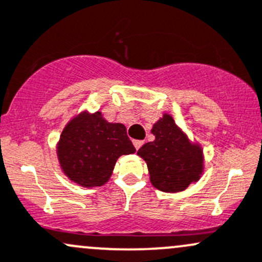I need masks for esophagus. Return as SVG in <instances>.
<instances>
[{"label":"esophagus","mask_w":262,"mask_h":262,"mask_svg":"<svg viewBox=\"0 0 262 262\" xmlns=\"http://www.w3.org/2000/svg\"><path fill=\"white\" fill-rule=\"evenodd\" d=\"M133 144H134V147H136V149L138 150L140 147H142V144H143V142L142 140H133Z\"/></svg>","instance_id":"esophagus-1"}]
</instances>
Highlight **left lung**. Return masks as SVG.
Here are the masks:
<instances>
[{
    "label": "left lung",
    "instance_id": "obj_1",
    "mask_svg": "<svg viewBox=\"0 0 262 262\" xmlns=\"http://www.w3.org/2000/svg\"><path fill=\"white\" fill-rule=\"evenodd\" d=\"M150 132L154 140L142 145L137 154L147 163L154 188L177 193L200 181L205 170L202 145L192 142L167 113Z\"/></svg>",
    "mask_w": 262,
    "mask_h": 262
}]
</instances>
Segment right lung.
<instances>
[{
	"mask_svg": "<svg viewBox=\"0 0 262 262\" xmlns=\"http://www.w3.org/2000/svg\"><path fill=\"white\" fill-rule=\"evenodd\" d=\"M136 153L125 125L104 119L100 110H88L71 118L56 144L64 174L85 188L100 187L110 180L118 158Z\"/></svg>",
	"mask_w": 262,
	"mask_h": 262,
	"instance_id": "obj_1",
	"label": "right lung"
}]
</instances>
